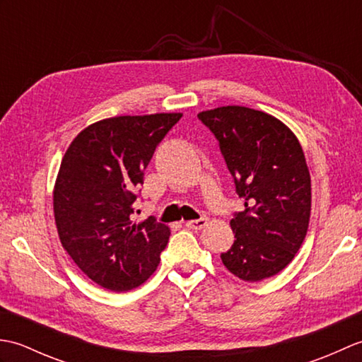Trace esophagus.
Returning a JSON list of instances; mask_svg holds the SVG:
<instances>
[{"mask_svg":"<svg viewBox=\"0 0 362 362\" xmlns=\"http://www.w3.org/2000/svg\"><path fill=\"white\" fill-rule=\"evenodd\" d=\"M206 224H209V219L204 218V216L196 219V221H188V222H185V226H187L188 228H191V230H202Z\"/></svg>","mask_w":362,"mask_h":362,"instance_id":"1","label":"esophagus"}]
</instances>
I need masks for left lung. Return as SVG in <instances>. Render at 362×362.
Returning a JSON list of instances; mask_svg holds the SVG:
<instances>
[{
    "mask_svg": "<svg viewBox=\"0 0 362 362\" xmlns=\"http://www.w3.org/2000/svg\"><path fill=\"white\" fill-rule=\"evenodd\" d=\"M219 141L244 211L230 221L235 243L221 259L244 281L279 274L296 257L310 224L311 177L302 146L280 119L227 105L197 115Z\"/></svg>",
    "mask_w": 362,
    "mask_h": 362,
    "instance_id": "8db88e82",
    "label": "left lung"
}]
</instances>
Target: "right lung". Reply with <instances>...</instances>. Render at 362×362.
Returning <instances> with one entry per match:
<instances>
[{"label":"right lung","instance_id":"add662e5","mask_svg":"<svg viewBox=\"0 0 362 362\" xmlns=\"http://www.w3.org/2000/svg\"><path fill=\"white\" fill-rule=\"evenodd\" d=\"M182 113L115 117L86 127L66 149L54 187L60 243L81 271L115 292L156 271L171 230L130 221L153 151Z\"/></svg>","mask_w":362,"mask_h":362}]
</instances>
